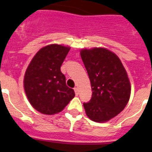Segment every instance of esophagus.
Segmentation results:
<instances>
[{"instance_id": "esophagus-1", "label": "esophagus", "mask_w": 152, "mask_h": 152, "mask_svg": "<svg viewBox=\"0 0 152 152\" xmlns=\"http://www.w3.org/2000/svg\"><path fill=\"white\" fill-rule=\"evenodd\" d=\"M74 91H75V93H76V95H78L79 94V90L77 88H74Z\"/></svg>"}]
</instances>
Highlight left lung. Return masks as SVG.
<instances>
[{"label": "left lung", "mask_w": 152, "mask_h": 152, "mask_svg": "<svg viewBox=\"0 0 152 152\" xmlns=\"http://www.w3.org/2000/svg\"><path fill=\"white\" fill-rule=\"evenodd\" d=\"M80 56L90 79L92 97L83 103L86 114L95 122L108 121L124 110L131 86L119 57L105 48L83 49Z\"/></svg>", "instance_id": "8db88e82"}]
</instances>
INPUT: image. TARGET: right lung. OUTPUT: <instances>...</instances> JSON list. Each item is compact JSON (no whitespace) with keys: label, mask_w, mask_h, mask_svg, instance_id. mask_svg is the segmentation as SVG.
Segmentation results:
<instances>
[{"label":"right lung","mask_w":152,"mask_h":152,"mask_svg":"<svg viewBox=\"0 0 152 152\" xmlns=\"http://www.w3.org/2000/svg\"><path fill=\"white\" fill-rule=\"evenodd\" d=\"M69 50L57 44L45 46L34 55L26 70L23 86L27 97L31 106L43 114L59 113L75 96L61 72Z\"/></svg>","instance_id":"1"}]
</instances>
